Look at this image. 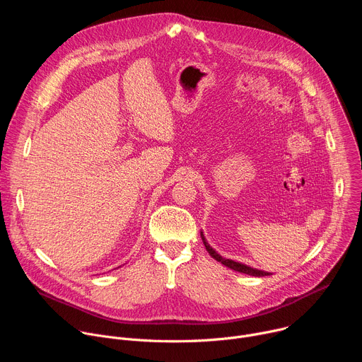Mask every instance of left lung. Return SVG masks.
<instances>
[{
	"label": "left lung",
	"instance_id": "8db88e82",
	"mask_svg": "<svg viewBox=\"0 0 362 362\" xmlns=\"http://www.w3.org/2000/svg\"><path fill=\"white\" fill-rule=\"evenodd\" d=\"M200 236H202V240H203V245H204V247H206V250L209 252V255L214 257V259H216L218 262H221V264H223L225 267H228V268H230V269H233V271H236V272H242V274H246V275H252V276H268V275H271L269 272H265V271H259V269H255V268H250V267H247V265H245V264H240V262H235V261H232V259H226V257H222L209 243H208V240L204 239V236H203V232H200Z\"/></svg>",
	"mask_w": 362,
	"mask_h": 362
}]
</instances>
